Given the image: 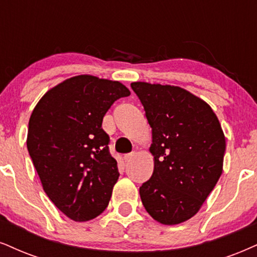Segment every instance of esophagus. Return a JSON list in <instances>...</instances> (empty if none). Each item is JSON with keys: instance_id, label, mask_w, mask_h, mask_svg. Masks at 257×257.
Wrapping results in <instances>:
<instances>
[{"instance_id": "34e87169", "label": "esophagus", "mask_w": 257, "mask_h": 257, "mask_svg": "<svg viewBox=\"0 0 257 257\" xmlns=\"http://www.w3.org/2000/svg\"><path fill=\"white\" fill-rule=\"evenodd\" d=\"M135 156V154H126L125 156H123V160H125V162H130V161L132 160Z\"/></svg>"}]
</instances>
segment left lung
I'll return each instance as SVG.
<instances>
[{
    "instance_id": "8db88e82",
    "label": "left lung",
    "mask_w": 257,
    "mask_h": 257,
    "mask_svg": "<svg viewBox=\"0 0 257 257\" xmlns=\"http://www.w3.org/2000/svg\"><path fill=\"white\" fill-rule=\"evenodd\" d=\"M153 128L155 168L139 187L155 220L175 225L200 210L223 173L225 137L205 101L180 87L131 83Z\"/></svg>"
}]
</instances>
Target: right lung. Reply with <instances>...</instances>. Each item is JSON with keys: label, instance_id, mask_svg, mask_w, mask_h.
Here are the masks:
<instances>
[{"label": "right lung", "instance_id": "1", "mask_svg": "<svg viewBox=\"0 0 257 257\" xmlns=\"http://www.w3.org/2000/svg\"><path fill=\"white\" fill-rule=\"evenodd\" d=\"M128 95L120 82L80 75L50 89L32 112V162L50 200L72 220L93 219L108 205L119 172L102 120Z\"/></svg>", "mask_w": 257, "mask_h": 257}]
</instances>
